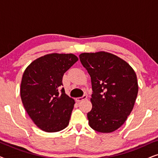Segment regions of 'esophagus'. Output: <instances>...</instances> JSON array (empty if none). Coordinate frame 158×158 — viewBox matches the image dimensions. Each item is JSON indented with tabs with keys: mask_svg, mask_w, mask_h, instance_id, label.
<instances>
[{
	"mask_svg": "<svg viewBox=\"0 0 158 158\" xmlns=\"http://www.w3.org/2000/svg\"><path fill=\"white\" fill-rule=\"evenodd\" d=\"M86 98H87V95H84L83 96L78 97V98H76V101H77V102H81V101H82L85 100Z\"/></svg>",
	"mask_w": 158,
	"mask_h": 158,
	"instance_id": "obj_1",
	"label": "esophagus"
}]
</instances>
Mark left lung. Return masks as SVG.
<instances>
[{
	"instance_id": "left-lung-1",
	"label": "left lung",
	"mask_w": 158,
	"mask_h": 158,
	"mask_svg": "<svg viewBox=\"0 0 158 158\" xmlns=\"http://www.w3.org/2000/svg\"><path fill=\"white\" fill-rule=\"evenodd\" d=\"M79 57L91 79L89 126L101 133L114 131L126 122L135 106L137 75L126 61L106 52H84Z\"/></svg>"
}]
</instances>
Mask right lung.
<instances>
[{"label": "right lung", "instance_id": "obj_1", "mask_svg": "<svg viewBox=\"0 0 158 158\" xmlns=\"http://www.w3.org/2000/svg\"><path fill=\"white\" fill-rule=\"evenodd\" d=\"M78 60L73 54L52 53L34 60L23 72L20 94L24 109L37 127L56 132L69 124L74 99L64 92L62 77Z\"/></svg>", "mask_w": 158, "mask_h": 158}]
</instances>
